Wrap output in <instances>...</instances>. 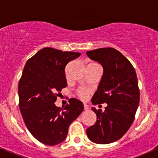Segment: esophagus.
Segmentation results:
<instances>
[{
  "label": "esophagus",
  "mask_w": 158,
  "mask_h": 158,
  "mask_svg": "<svg viewBox=\"0 0 158 158\" xmlns=\"http://www.w3.org/2000/svg\"><path fill=\"white\" fill-rule=\"evenodd\" d=\"M84 109H85V110H87L88 109V105L84 104Z\"/></svg>",
  "instance_id": "esophagus-1"
}]
</instances>
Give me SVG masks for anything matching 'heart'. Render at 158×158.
<instances>
[{"instance_id": "heart-1", "label": "heart", "mask_w": 158, "mask_h": 158, "mask_svg": "<svg viewBox=\"0 0 158 158\" xmlns=\"http://www.w3.org/2000/svg\"><path fill=\"white\" fill-rule=\"evenodd\" d=\"M79 96L81 99H86L88 97V92L85 91L84 90H80L79 91Z\"/></svg>"}]
</instances>
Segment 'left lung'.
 <instances>
[{"mask_svg": "<svg viewBox=\"0 0 158 158\" xmlns=\"http://www.w3.org/2000/svg\"><path fill=\"white\" fill-rule=\"evenodd\" d=\"M86 53L103 68L92 104L107 103L103 112L91 108L97 114V122L86 134L92 142L108 144L120 139L134 122L139 102L137 74L131 62L115 49L99 48Z\"/></svg>", "mask_w": 158, "mask_h": 158, "instance_id": "left-lung-1", "label": "left lung"}]
</instances>
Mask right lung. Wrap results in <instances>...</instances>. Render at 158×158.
Instances as JSON below:
<instances>
[{
    "label": "right lung",
    "instance_id": "right-lung-1",
    "mask_svg": "<svg viewBox=\"0 0 158 158\" xmlns=\"http://www.w3.org/2000/svg\"><path fill=\"white\" fill-rule=\"evenodd\" d=\"M80 52L45 48L27 61L19 84V108L23 121L39 142L55 146L64 140L68 127L84 109L71 98L62 108L55 105L58 93L67 87L64 69Z\"/></svg>",
    "mask_w": 158,
    "mask_h": 158
}]
</instances>
